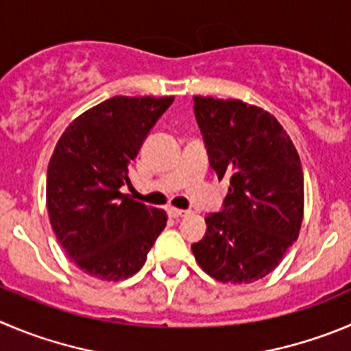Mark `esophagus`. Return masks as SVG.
I'll return each instance as SVG.
<instances>
[{
	"label": "esophagus",
	"instance_id": "esophagus-1",
	"mask_svg": "<svg viewBox=\"0 0 351 351\" xmlns=\"http://www.w3.org/2000/svg\"><path fill=\"white\" fill-rule=\"evenodd\" d=\"M168 213L171 218H185V216L191 215V211H186V209H178V208H169Z\"/></svg>",
	"mask_w": 351,
	"mask_h": 351
}]
</instances>
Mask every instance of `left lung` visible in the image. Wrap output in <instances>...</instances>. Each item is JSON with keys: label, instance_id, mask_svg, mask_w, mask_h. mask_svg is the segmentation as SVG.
Returning a JSON list of instances; mask_svg holds the SVG:
<instances>
[{"label": "left lung", "instance_id": "obj_1", "mask_svg": "<svg viewBox=\"0 0 351 351\" xmlns=\"http://www.w3.org/2000/svg\"><path fill=\"white\" fill-rule=\"evenodd\" d=\"M194 112L209 165L230 185L223 211L206 216V235L192 253L223 284L263 279L282 261L303 221L296 147L270 112L242 100L194 97Z\"/></svg>", "mask_w": 351, "mask_h": 351}]
</instances>
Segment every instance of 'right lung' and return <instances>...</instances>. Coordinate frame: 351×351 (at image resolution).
I'll list each match as a JSON object with an SVG mask.
<instances>
[{
	"label": "right lung",
	"instance_id": "right-lung-1",
	"mask_svg": "<svg viewBox=\"0 0 351 351\" xmlns=\"http://www.w3.org/2000/svg\"><path fill=\"white\" fill-rule=\"evenodd\" d=\"M175 97H112L72 121L57 142L47 175V206L58 242L80 270L123 280L143 267L165 230V209L119 189L150 128Z\"/></svg>",
	"mask_w": 351,
	"mask_h": 351
}]
</instances>
